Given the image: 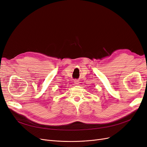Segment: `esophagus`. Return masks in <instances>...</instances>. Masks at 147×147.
Listing matches in <instances>:
<instances>
[{"mask_svg":"<svg viewBox=\"0 0 147 147\" xmlns=\"http://www.w3.org/2000/svg\"><path fill=\"white\" fill-rule=\"evenodd\" d=\"M74 83V85H78L79 83H80V82L78 80H75Z\"/></svg>","mask_w":147,"mask_h":147,"instance_id":"esophagus-1","label":"esophagus"}]
</instances>
